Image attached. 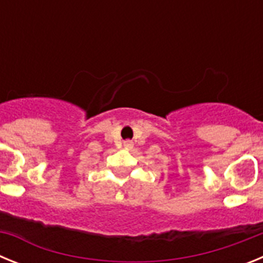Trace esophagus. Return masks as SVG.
Instances as JSON below:
<instances>
[{"label":"esophagus","instance_id":"esophagus-1","mask_svg":"<svg viewBox=\"0 0 263 263\" xmlns=\"http://www.w3.org/2000/svg\"><path fill=\"white\" fill-rule=\"evenodd\" d=\"M126 145H127V146H129V145H130V142H127V143H126Z\"/></svg>","mask_w":263,"mask_h":263}]
</instances>
